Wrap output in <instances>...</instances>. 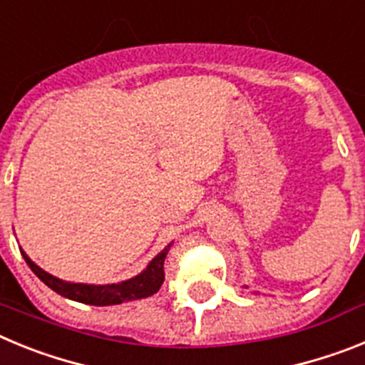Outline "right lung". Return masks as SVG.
Here are the masks:
<instances>
[{
  "mask_svg": "<svg viewBox=\"0 0 365 365\" xmlns=\"http://www.w3.org/2000/svg\"><path fill=\"white\" fill-rule=\"evenodd\" d=\"M170 248H172V243L166 245V247L148 263V267L140 274H137V276H133V278L130 279H125V282L109 283V285L63 282V279L56 278L53 274L45 272L43 269H40L24 250H21V256L27 261V265L31 267L32 272L36 274L45 285L49 287V289H53V291L58 292L60 296L73 299V302L86 303V305L106 307V305H118V303L148 298V296L155 294V292L159 291L160 285H163L164 282V259H166V254L170 252Z\"/></svg>",
  "mask_w": 365,
  "mask_h": 365,
  "instance_id": "1",
  "label": "right lung"
}]
</instances>
